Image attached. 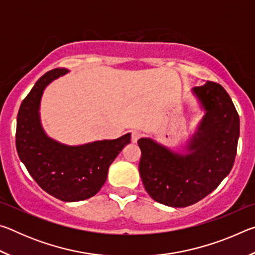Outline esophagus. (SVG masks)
<instances>
[{
	"mask_svg": "<svg viewBox=\"0 0 255 255\" xmlns=\"http://www.w3.org/2000/svg\"><path fill=\"white\" fill-rule=\"evenodd\" d=\"M140 137H141V132H140V131L135 130V131H132V132H131V141H132L133 144L137 143V140L139 139Z\"/></svg>",
	"mask_w": 255,
	"mask_h": 255,
	"instance_id": "1",
	"label": "esophagus"
}]
</instances>
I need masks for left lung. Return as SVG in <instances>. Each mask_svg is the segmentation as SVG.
<instances>
[{"label": "left lung", "mask_w": 255, "mask_h": 255, "mask_svg": "<svg viewBox=\"0 0 255 255\" xmlns=\"http://www.w3.org/2000/svg\"><path fill=\"white\" fill-rule=\"evenodd\" d=\"M192 93L205 116L187 153H175L150 138L137 141L145 190L155 201L174 208L196 204L218 187L232 170L240 136L239 114L221 84L207 82Z\"/></svg>", "instance_id": "left-lung-1"}]
</instances>
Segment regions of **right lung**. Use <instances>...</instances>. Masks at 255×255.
Returning a JSON list of instances; mask_svg holds the SVG:
<instances>
[{
    "instance_id": "obj_1",
    "label": "right lung",
    "mask_w": 255,
    "mask_h": 255,
    "mask_svg": "<svg viewBox=\"0 0 255 255\" xmlns=\"http://www.w3.org/2000/svg\"><path fill=\"white\" fill-rule=\"evenodd\" d=\"M67 72L55 68L33 85L18 112L15 145L21 162L39 187L59 200L73 202L89 199L100 191L111 163L130 143V133L79 146L62 144L47 136L39 115L42 93L47 85Z\"/></svg>"
}]
</instances>
